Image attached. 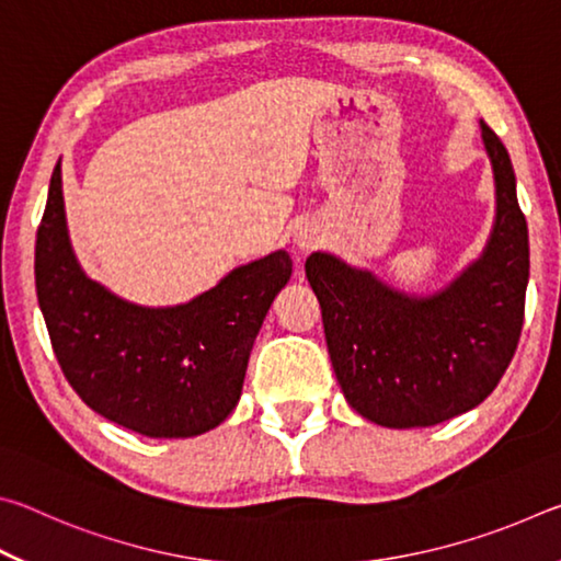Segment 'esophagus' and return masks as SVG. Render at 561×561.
Instances as JSON below:
<instances>
[{"label":"esophagus","instance_id":"obj_1","mask_svg":"<svg viewBox=\"0 0 561 561\" xmlns=\"http://www.w3.org/2000/svg\"><path fill=\"white\" fill-rule=\"evenodd\" d=\"M319 240H321V237H319V230H314V227H304V230L294 234V244H297L299 252H311L319 244Z\"/></svg>","mask_w":561,"mask_h":561}]
</instances>
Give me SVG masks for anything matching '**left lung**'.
<instances>
[{
    "mask_svg": "<svg viewBox=\"0 0 561 561\" xmlns=\"http://www.w3.org/2000/svg\"><path fill=\"white\" fill-rule=\"evenodd\" d=\"M495 180L485 250L433 294H408L331 252H311L336 381L348 405L383 428H428L472 411L515 356L529 279V237L502 140L480 123Z\"/></svg>",
    "mask_w": 561,
    "mask_h": 561,
    "instance_id": "obj_1",
    "label": "left lung"
}]
</instances>
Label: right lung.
Masks as SVG:
<instances>
[{
  "label": "right lung",
  "mask_w": 561,
  "mask_h": 561,
  "mask_svg": "<svg viewBox=\"0 0 561 561\" xmlns=\"http://www.w3.org/2000/svg\"><path fill=\"white\" fill-rule=\"evenodd\" d=\"M36 297L59 366L81 401L148 438H193L240 401L247 360L291 277L284 250L175 307H140L91 279L66 227L61 160L36 232Z\"/></svg>",
  "instance_id": "1"
}]
</instances>
